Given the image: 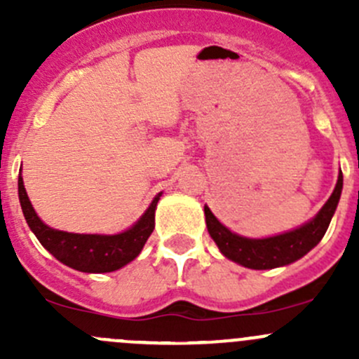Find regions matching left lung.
<instances>
[{
  "label": "left lung",
  "mask_w": 359,
  "mask_h": 359,
  "mask_svg": "<svg viewBox=\"0 0 359 359\" xmlns=\"http://www.w3.org/2000/svg\"><path fill=\"white\" fill-rule=\"evenodd\" d=\"M342 172H340L334 193L321 206L320 212L309 222L297 227V229L288 231V233L269 238L240 236V234L227 229L222 222H219L212 210L205 205L206 227H208L210 236L215 241L220 253L233 262L240 264V266L259 271L288 266V264L302 259L325 236L337 205H339L340 193H342Z\"/></svg>",
  "instance_id": "left-lung-1"
}]
</instances>
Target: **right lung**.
<instances>
[{
	"mask_svg": "<svg viewBox=\"0 0 359 359\" xmlns=\"http://www.w3.org/2000/svg\"><path fill=\"white\" fill-rule=\"evenodd\" d=\"M161 193L154 196L146 212L126 231L118 234H78L46 226L32 208L19 175V200L27 226L57 260L81 273H112L139 257L154 229V212Z\"/></svg>",
	"mask_w": 359,
	"mask_h": 359,
	"instance_id": "obj_1",
	"label": "right lung"
}]
</instances>
